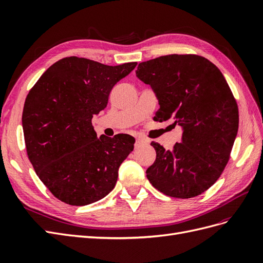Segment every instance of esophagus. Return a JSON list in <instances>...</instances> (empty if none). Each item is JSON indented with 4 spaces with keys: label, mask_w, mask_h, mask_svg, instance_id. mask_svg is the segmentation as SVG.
Returning a JSON list of instances; mask_svg holds the SVG:
<instances>
[{
    "label": "esophagus",
    "mask_w": 263,
    "mask_h": 263,
    "mask_svg": "<svg viewBox=\"0 0 263 263\" xmlns=\"http://www.w3.org/2000/svg\"><path fill=\"white\" fill-rule=\"evenodd\" d=\"M147 144H148V140L142 139V138H137L136 142H135V148H140L141 146L147 145Z\"/></svg>",
    "instance_id": "1"
}]
</instances>
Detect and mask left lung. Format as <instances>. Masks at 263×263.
Wrapping results in <instances>:
<instances>
[{"instance_id":"obj_1","label":"left lung","mask_w":263,"mask_h":263,"mask_svg":"<svg viewBox=\"0 0 263 263\" xmlns=\"http://www.w3.org/2000/svg\"><path fill=\"white\" fill-rule=\"evenodd\" d=\"M136 76L149 84L160 108L155 119H173L182 138L172 150L153 141L156 161L147 178L177 198L202 194L220 177L238 133L239 115L220 70L201 55L168 54L140 62Z\"/></svg>"}]
</instances>
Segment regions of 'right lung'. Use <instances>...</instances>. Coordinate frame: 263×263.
Returning a JSON list of instances; mask_svg holds the SVG:
<instances>
[{"mask_svg":"<svg viewBox=\"0 0 263 263\" xmlns=\"http://www.w3.org/2000/svg\"><path fill=\"white\" fill-rule=\"evenodd\" d=\"M137 62L106 66L68 57L47 69L23 110L26 150L38 178L61 202L83 206L106 196L135 138H98L92 118L104 109L113 86Z\"/></svg>","mask_w":263,"mask_h":263,"instance_id":"1","label":"right lung"}]
</instances>
